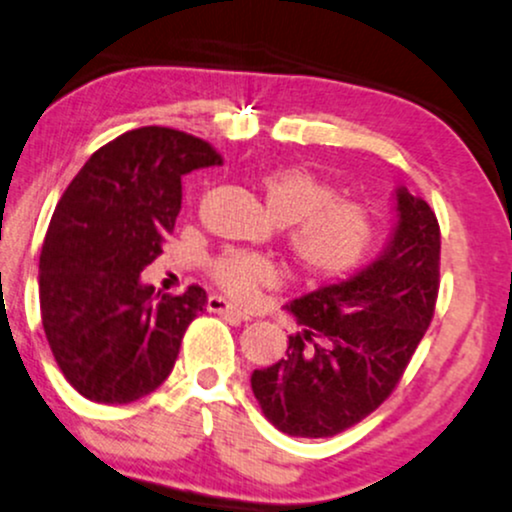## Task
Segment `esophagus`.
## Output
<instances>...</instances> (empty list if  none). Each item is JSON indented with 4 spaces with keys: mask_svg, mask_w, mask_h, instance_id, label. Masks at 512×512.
<instances>
[{
    "mask_svg": "<svg viewBox=\"0 0 512 512\" xmlns=\"http://www.w3.org/2000/svg\"><path fill=\"white\" fill-rule=\"evenodd\" d=\"M207 310L209 312H217V315L236 319V322H248V319H250L248 315H245V312H240L236 305H231L229 300L221 298V295H209V298H207Z\"/></svg>",
    "mask_w": 512,
    "mask_h": 512,
    "instance_id": "obj_1",
    "label": "esophagus"
}]
</instances>
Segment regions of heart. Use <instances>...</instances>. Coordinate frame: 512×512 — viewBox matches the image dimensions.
Returning a JSON list of instances; mask_svg holds the SVG:
<instances>
[{
	"mask_svg": "<svg viewBox=\"0 0 512 512\" xmlns=\"http://www.w3.org/2000/svg\"><path fill=\"white\" fill-rule=\"evenodd\" d=\"M264 205L279 226H291L288 250L307 279L346 276L367 257L374 243L372 217L355 202L336 200V190L300 166L269 171L262 178ZM214 279L226 293L248 303L274 286L276 269L267 260L229 252L214 264Z\"/></svg>",
	"mask_w": 512,
	"mask_h": 512,
	"instance_id": "1",
	"label": "heart"
}]
</instances>
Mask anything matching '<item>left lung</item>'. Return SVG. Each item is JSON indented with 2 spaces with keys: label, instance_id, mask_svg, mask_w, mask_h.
I'll list each match as a JSON object with an SVG mask.
<instances>
[{
  "label": "left lung",
  "instance_id": "left-lung-1",
  "mask_svg": "<svg viewBox=\"0 0 512 512\" xmlns=\"http://www.w3.org/2000/svg\"><path fill=\"white\" fill-rule=\"evenodd\" d=\"M391 236L377 260L286 305L300 331L286 357L250 377L276 429L324 439L346 432L391 396L434 317L439 221L405 186L393 190Z\"/></svg>",
  "mask_w": 512,
  "mask_h": 512
}]
</instances>
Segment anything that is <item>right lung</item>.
Segmentation results:
<instances>
[{"mask_svg": "<svg viewBox=\"0 0 512 512\" xmlns=\"http://www.w3.org/2000/svg\"><path fill=\"white\" fill-rule=\"evenodd\" d=\"M219 164L205 140L145 126L100 147L61 195L40 255L42 326L66 381L92 403H133L174 369L207 293L162 295L140 272L174 229L183 176Z\"/></svg>", "mask_w": 512, "mask_h": 512, "instance_id": "obj_1", "label": "right lung"}]
</instances>
